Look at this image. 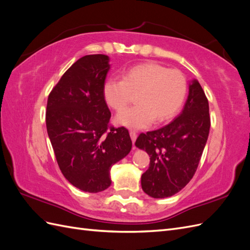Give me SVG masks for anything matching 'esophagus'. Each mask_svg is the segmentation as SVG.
I'll return each instance as SVG.
<instances>
[{
	"instance_id": "esophagus-1",
	"label": "esophagus",
	"mask_w": 250,
	"mask_h": 250,
	"mask_svg": "<svg viewBox=\"0 0 250 250\" xmlns=\"http://www.w3.org/2000/svg\"><path fill=\"white\" fill-rule=\"evenodd\" d=\"M129 133H130V138H131V140H132V143L134 144L135 140H137V132L133 131V130H131Z\"/></svg>"
}]
</instances>
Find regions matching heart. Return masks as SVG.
I'll return each instance as SVG.
<instances>
[{
  "instance_id": "obj_1",
  "label": "heart",
  "mask_w": 250,
  "mask_h": 250,
  "mask_svg": "<svg viewBox=\"0 0 250 250\" xmlns=\"http://www.w3.org/2000/svg\"><path fill=\"white\" fill-rule=\"evenodd\" d=\"M187 88V79L179 70L150 62L129 67L122 80L107 79L102 93L105 102L116 111L123 110L137 94L138 104L120 112L116 123L139 129L154 120L162 123L175 116L185 101Z\"/></svg>"
}]
</instances>
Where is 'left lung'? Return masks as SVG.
I'll list each match as a JSON object with an SVG mask.
<instances>
[{
  "label": "left lung",
  "mask_w": 250,
  "mask_h": 250,
  "mask_svg": "<svg viewBox=\"0 0 250 250\" xmlns=\"http://www.w3.org/2000/svg\"><path fill=\"white\" fill-rule=\"evenodd\" d=\"M208 98L197 80L188 88L180 115L160 129L141 133L135 146L150 156L142 175L144 192L153 198H166L184 188L197 170L210 127Z\"/></svg>",
  "instance_id": "1"
}]
</instances>
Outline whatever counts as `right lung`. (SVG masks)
<instances>
[{"mask_svg":"<svg viewBox=\"0 0 250 250\" xmlns=\"http://www.w3.org/2000/svg\"><path fill=\"white\" fill-rule=\"evenodd\" d=\"M107 55H85L72 64L48 97L46 124L59 169L74 187L88 193L106 190L110 169L130 152L125 127L109 124L102 88Z\"/></svg>","mask_w":250,"mask_h":250,"instance_id":"add662e5","label":"right lung"}]
</instances>
